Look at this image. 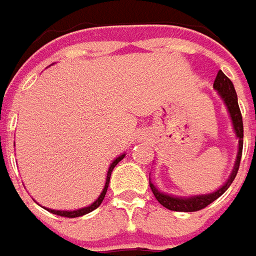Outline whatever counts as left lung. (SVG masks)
<instances>
[{"label":"left lung","mask_w":256,"mask_h":256,"mask_svg":"<svg viewBox=\"0 0 256 256\" xmlns=\"http://www.w3.org/2000/svg\"><path fill=\"white\" fill-rule=\"evenodd\" d=\"M214 88L218 90L219 96L222 98V100L228 108V112L232 118V124H233V130L236 132V136L238 138V152H237V157H236L234 166L233 171L230 174L229 179L224 183L222 188H219L216 192L214 193H208V194H198L192 196V197H176V196L166 194L154 186L153 183L150 182V189L153 192L154 197L160 202L161 206H166L171 211H179V212H194L200 211L206 206H210L211 202L219 198L224 194L226 190L229 189L232 182L234 180L238 166H240L241 161V153H242V138H244V128H242V117H241L240 108H238V102H237V94H236L233 82L230 81L226 76L224 74L222 70H219L216 78L214 81Z\"/></svg>","instance_id":"8db88e82"}]
</instances>
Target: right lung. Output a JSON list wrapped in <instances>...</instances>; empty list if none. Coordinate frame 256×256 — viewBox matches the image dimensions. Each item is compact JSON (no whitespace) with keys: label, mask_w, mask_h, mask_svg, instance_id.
Here are the masks:
<instances>
[{"label":"right lung","mask_w":256,"mask_h":256,"mask_svg":"<svg viewBox=\"0 0 256 256\" xmlns=\"http://www.w3.org/2000/svg\"><path fill=\"white\" fill-rule=\"evenodd\" d=\"M124 157H125V154H121V156H118V157H117V158L110 164V166H108V176H106V183H104V188H103L102 193H100V196H99V197L96 198V201H94L90 206H84V208H80V210H74V211H56V210H50V208H46V210H48L50 212H52V214H55V215H59V216H66V218H77V216H82V215H85V214H90V211L96 210L98 206L102 204L103 198H104V196H106L108 183H110V176H112V172H113L114 166H117V164H118L120 161L122 160Z\"/></svg>","instance_id":"obj_1"}]
</instances>
